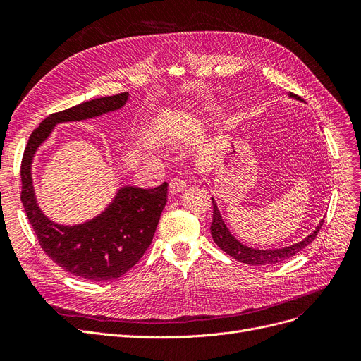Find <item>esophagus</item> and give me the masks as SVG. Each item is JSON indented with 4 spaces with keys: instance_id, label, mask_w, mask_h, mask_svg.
I'll list each match as a JSON object with an SVG mask.
<instances>
[{
    "instance_id": "obj_1",
    "label": "esophagus",
    "mask_w": 361,
    "mask_h": 361,
    "mask_svg": "<svg viewBox=\"0 0 361 361\" xmlns=\"http://www.w3.org/2000/svg\"><path fill=\"white\" fill-rule=\"evenodd\" d=\"M185 188H187V183L180 177H174L169 181V193L171 195H177L180 192H184Z\"/></svg>"
}]
</instances>
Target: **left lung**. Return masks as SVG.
I'll list each match as a JSON object with an SVG mask.
<instances>
[{"label":"left lung","mask_w":361,"mask_h":361,"mask_svg":"<svg viewBox=\"0 0 361 361\" xmlns=\"http://www.w3.org/2000/svg\"><path fill=\"white\" fill-rule=\"evenodd\" d=\"M290 97L294 99L301 101L300 97L294 93H290ZM212 203H214V216H212V225H211V234L214 241L218 244V247L225 252L228 256L234 257L235 260L245 263V264H276L281 263L283 260H287L293 256H295L300 250H302L305 247L316 238L320 226L324 225V219L319 222V225L316 226V230L307 235L305 240H301L295 244L288 245V247H282V249H275V250H259V249H253V247H247L243 243H240L230 231L226 228V225L218 211V206L212 197Z\"/></svg>","instance_id":"1"}]
</instances>
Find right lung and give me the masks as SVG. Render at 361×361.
Here are the masks:
<instances>
[{
  "instance_id": "right-lung-1",
  "label": "right lung",
  "mask_w": 361,
  "mask_h": 361,
  "mask_svg": "<svg viewBox=\"0 0 361 361\" xmlns=\"http://www.w3.org/2000/svg\"><path fill=\"white\" fill-rule=\"evenodd\" d=\"M127 99L124 92L51 114L33 130L22 159V203L37 241L51 260L83 279H117L142 259L165 207L168 183L155 188L123 187L102 214L85 224L66 226L48 219L37 206L32 161L55 124L99 117L123 108Z\"/></svg>"
}]
</instances>
